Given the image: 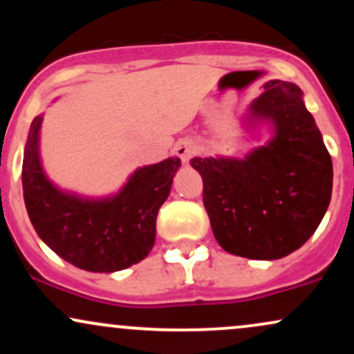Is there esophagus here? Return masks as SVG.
Instances as JSON below:
<instances>
[{
    "instance_id": "obj_1",
    "label": "esophagus",
    "mask_w": 354,
    "mask_h": 354,
    "mask_svg": "<svg viewBox=\"0 0 354 354\" xmlns=\"http://www.w3.org/2000/svg\"><path fill=\"white\" fill-rule=\"evenodd\" d=\"M194 151H196V145H194V141L189 140V138H183V140H180L174 145V153L181 158V161L185 165L189 163Z\"/></svg>"
}]
</instances>
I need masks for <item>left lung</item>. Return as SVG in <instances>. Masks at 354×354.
Wrapping results in <instances>:
<instances>
[{"label":"left lung","instance_id":"1","mask_svg":"<svg viewBox=\"0 0 354 354\" xmlns=\"http://www.w3.org/2000/svg\"><path fill=\"white\" fill-rule=\"evenodd\" d=\"M271 136L243 158H193L219 246L250 259H279L313 236L331 201L333 163L295 83L271 80L243 118Z\"/></svg>","mask_w":354,"mask_h":354}]
</instances>
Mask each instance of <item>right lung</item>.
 <instances>
[{
	"label": "right lung",
	"instance_id": "right-lung-1",
	"mask_svg": "<svg viewBox=\"0 0 354 354\" xmlns=\"http://www.w3.org/2000/svg\"><path fill=\"white\" fill-rule=\"evenodd\" d=\"M31 123L23 156V198L38 236L64 261L91 273H115L145 259L156 238V216L181 166L173 156L133 171L118 193L89 198L56 186L43 168L39 131Z\"/></svg>",
	"mask_w": 354,
	"mask_h": 354
}]
</instances>
